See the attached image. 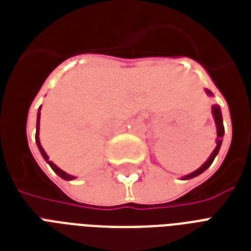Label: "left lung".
<instances>
[{
    "instance_id": "obj_1",
    "label": "left lung",
    "mask_w": 251,
    "mask_h": 251,
    "mask_svg": "<svg viewBox=\"0 0 251 251\" xmlns=\"http://www.w3.org/2000/svg\"><path fill=\"white\" fill-rule=\"evenodd\" d=\"M206 92H207V95H210V96H212V92H211L210 90H206ZM212 114H214L215 124H216V129H218V141H216V147H215L214 152L211 153V156L208 157V160H207L206 163H204V164L202 165V167L199 168V169H197V171L193 172V173H190V175H187V176H185V177H182L183 179L194 178V177L199 176V175H201V173H203V172L206 171L207 168H208L211 164H212V161H214V159H215V157H216V155H218L219 150H220V146H222L223 137H224V125H223L222 110H220L219 105H214V106H212Z\"/></svg>"
}]
</instances>
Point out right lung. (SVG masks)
<instances>
[{
	"instance_id": "1",
	"label": "right lung",
	"mask_w": 251,
	"mask_h": 251,
	"mask_svg": "<svg viewBox=\"0 0 251 251\" xmlns=\"http://www.w3.org/2000/svg\"><path fill=\"white\" fill-rule=\"evenodd\" d=\"M39 127H40V109H39V113H37V122H36V137H35V139H36L37 147H39V150H40L41 155H43V157H44V159H45V161H47V163H48V164L50 165V168H52L53 171H54V173H57V175L60 176L61 178H64V179H68V181H70V179H73V178H75V177H73V176L68 175V173H66V172H64V171H62V169H60V168L57 167L56 164H53L52 161L49 160L48 155H47V153H45L44 149H43V147H41V145H40V141H39Z\"/></svg>"
}]
</instances>
